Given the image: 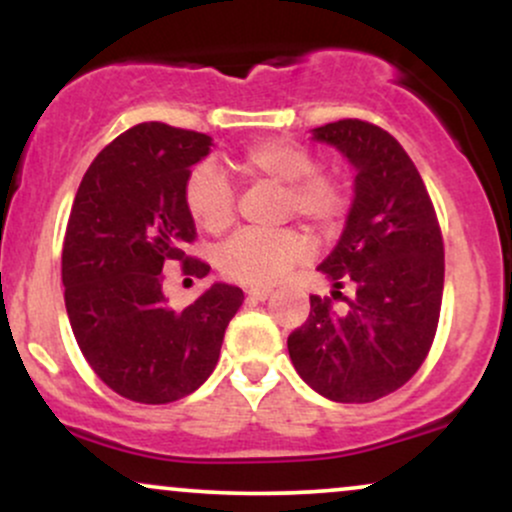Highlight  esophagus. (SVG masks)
I'll return each mask as SVG.
<instances>
[{
  "mask_svg": "<svg viewBox=\"0 0 512 512\" xmlns=\"http://www.w3.org/2000/svg\"><path fill=\"white\" fill-rule=\"evenodd\" d=\"M272 296V289L269 286H255V289H248V298L252 301H267Z\"/></svg>",
  "mask_w": 512,
  "mask_h": 512,
  "instance_id": "1",
  "label": "esophagus"
}]
</instances>
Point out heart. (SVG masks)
Returning a JSON list of instances; mask_svg holds the SVG:
<instances>
[{"label":"heart","instance_id":"heart-1","mask_svg":"<svg viewBox=\"0 0 512 512\" xmlns=\"http://www.w3.org/2000/svg\"><path fill=\"white\" fill-rule=\"evenodd\" d=\"M238 173L250 180L284 187L281 214L301 216L310 226L332 228L346 209V190L337 175L315 170V156L289 139H262L245 146L236 161ZM185 209L202 231L219 236L236 221V197L228 180L209 163L190 173L182 190ZM303 233L286 228L276 233L240 231L219 250V269L240 284L260 286L281 279L296 262L308 257Z\"/></svg>","mask_w":512,"mask_h":512}]
</instances>
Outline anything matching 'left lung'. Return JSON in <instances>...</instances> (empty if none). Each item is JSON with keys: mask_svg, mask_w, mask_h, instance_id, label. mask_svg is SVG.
Returning <instances> with one entry per match:
<instances>
[{"mask_svg": "<svg viewBox=\"0 0 512 512\" xmlns=\"http://www.w3.org/2000/svg\"><path fill=\"white\" fill-rule=\"evenodd\" d=\"M356 170L344 231L320 269L330 298L310 296V315L289 334L298 375L332 402H375L402 387L436 337L443 301V236L414 161L392 134L363 120L310 129ZM344 283L355 296H341Z\"/></svg>", "mask_w": 512, "mask_h": 512, "instance_id": "obj_1", "label": "left lung"}]
</instances>
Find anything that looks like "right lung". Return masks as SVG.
<instances>
[{
	"instance_id": "right-lung-1",
	"label": "right lung",
	"mask_w": 512,
	"mask_h": 512,
	"mask_svg": "<svg viewBox=\"0 0 512 512\" xmlns=\"http://www.w3.org/2000/svg\"><path fill=\"white\" fill-rule=\"evenodd\" d=\"M211 146L207 134L142 122L93 158L74 197L62 248L69 325L88 366L132 402L195 392L243 305V291L221 281L185 310L163 293L170 264L209 274V264L182 252L197 236L182 190Z\"/></svg>"
}]
</instances>
